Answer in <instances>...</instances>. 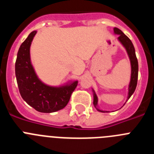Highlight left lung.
<instances>
[{"mask_svg": "<svg viewBox=\"0 0 154 154\" xmlns=\"http://www.w3.org/2000/svg\"><path fill=\"white\" fill-rule=\"evenodd\" d=\"M113 31L115 35H119L117 38L118 41L125 48L128 56H129V58H130V65H131V76H130V84H129V87H128V96L127 99H126V101H127L128 99L131 97V96L135 91L136 88H137V79H138V61H137V56H136L135 48H134V46H133L130 39L119 28H114ZM92 92H93V105L95 108L99 112H108V111H103V110L99 109V106H98V97L94 89H92Z\"/></svg>", "mask_w": 154, "mask_h": 154, "instance_id": "8db88e82", "label": "left lung"}]
</instances>
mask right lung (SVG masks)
I'll return each mask as SVG.
<instances>
[{"mask_svg":"<svg viewBox=\"0 0 154 154\" xmlns=\"http://www.w3.org/2000/svg\"><path fill=\"white\" fill-rule=\"evenodd\" d=\"M37 31L29 34L19 48L15 62V75L21 97L30 106L40 112H57L69 103L78 81H69L60 86L44 83L38 77L31 64L30 48Z\"/></svg>","mask_w":154,"mask_h":154,"instance_id":"right-lung-1","label":"right lung"}]
</instances>
